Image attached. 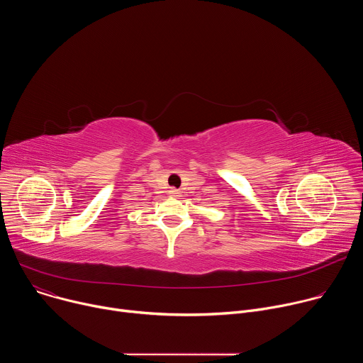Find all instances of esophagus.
<instances>
[{
    "instance_id": "esophagus-1",
    "label": "esophagus",
    "mask_w": 363,
    "mask_h": 363,
    "mask_svg": "<svg viewBox=\"0 0 363 363\" xmlns=\"http://www.w3.org/2000/svg\"><path fill=\"white\" fill-rule=\"evenodd\" d=\"M169 194H171V195H174V196H179V195H181V191H179V189L172 188V189H169Z\"/></svg>"
}]
</instances>
